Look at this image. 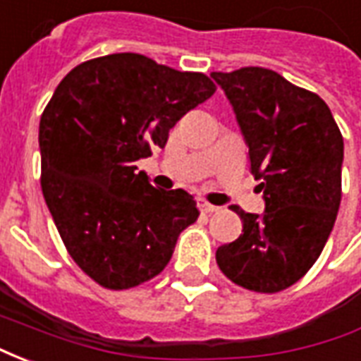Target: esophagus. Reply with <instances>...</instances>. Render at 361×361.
<instances>
[{
    "label": "esophagus",
    "mask_w": 361,
    "mask_h": 361,
    "mask_svg": "<svg viewBox=\"0 0 361 361\" xmlns=\"http://www.w3.org/2000/svg\"><path fill=\"white\" fill-rule=\"evenodd\" d=\"M197 204H199V211L203 212V214H211V212L219 211V207H214V204H211L209 201H204V199H199Z\"/></svg>",
    "instance_id": "34e87169"
}]
</instances>
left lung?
Returning <instances> with one entry per match:
<instances>
[{
    "label": "left lung",
    "instance_id": "8db88e82",
    "mask_svg": "<svg viewBox=\"0 0 361 361\" xmlns=\"http://www.w3.org/2000/svg\"><path fill=\"white\" fill-rule=\"evenodd\" d=\"M234 106L261 180L265 212H243L242 235L216 250V263L238 286L276 294L317 261L342 197L344 141L325 100L265 67L214 71Z\"/></svg>",
    "mask_w": 361,
    "mask_h": 361
}]
</instances>
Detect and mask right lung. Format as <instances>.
I'll return each instance as SVG.
<instances>
[{"instance_id":"add662e5","label":"right lung","mask_w":361,"mask_h":361,"mask_svg":"<svg viewBox=\"0 0 361 361\" xmlns=\"http://www.w3.org/2000/svg\"><path fill=\"white\" fill-rule=\"evenodd\" d=\"M214 90L204 73L141 54L82 61L58 85L40 118V185L67 253L96 284L154 279L199 219L193 195L152 188L135 162Z\"/></svg>"}]
</instances>
